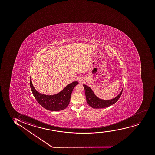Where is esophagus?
I'll return each mask as SVG.
<instances>
[{
	"label": "esophagus",
	"instance_id": "esophagus-1",
	"mask_svg": "<svg viewBox=\"0 0 155 155\" xmlns=\"http://www.w3.org/2000/svg\"><path fill=\"white\" fill-rule=\"evenodd\" d=\"M79 82H80V83H82L83 82V80H80Z\"/></svg>",
	"mask_w": 155,
	"mask_h": 155
}]
</instances>
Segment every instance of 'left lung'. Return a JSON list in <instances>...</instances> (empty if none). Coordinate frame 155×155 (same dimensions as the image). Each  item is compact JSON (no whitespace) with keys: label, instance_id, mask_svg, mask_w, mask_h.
<instances>
[{"label":"left lung","instance_id":"obj_1","mask_svg":"<svg viewBox=\"0 0 155 155\" xmlns=\"http://www.w3.org/2000/svg\"><path fill=\"white\" fill-rule=\"evenodd\" d=\"M83 86L85 89L87 103L94 109H103L114 104V103L117 101L118 100L120 97L123 92V88L117 96L116 97L112 99H101L96 96L93 90L91 89V87L84 84Z\"/></svg>","mask_w":155,"mask_h":155}]
</instances>
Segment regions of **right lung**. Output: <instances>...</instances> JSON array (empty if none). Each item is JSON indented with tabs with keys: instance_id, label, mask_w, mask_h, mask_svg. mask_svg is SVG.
Returning <instances> with one entry per match:
<instances>
[{
	"instance_id": "add662e5",
	"label": "right lung",
	"mask_w": 155,
	"mask_h": 155,
	"mask_svg": "<svg viewBox=\"0 0 155 155\" xmlns=\"http://www.w3.org/2000/svg\"><path fill=\"white\" fill-rule=\"evenodd\" d=\"M78 84V81L72 82L57 94L46 95L38 92L32 85L30 78V86L32 94L38 102L48 110L58 111L66 109L69 104L71 94L74 87Z\"/></svg>"
}]
</instances>
